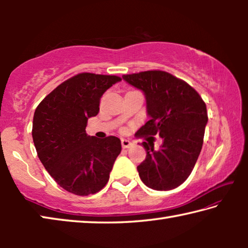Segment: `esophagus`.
<instances>
[{"label":"esophagus","instance_id":"34e87169","mask_svg":"<svg viewBox=\"0 0 248 248\" xmlns=\"http://www.w3.org/2000/svg\"><path fill=\"white\" fill-rule=\"evenodd\" d=\"M121 145H123L124 149H129L130 146H132V142H130L127 139H123L121 140Z\"/></svg>","mask_w":248,"mask_h":248}]
</instances>
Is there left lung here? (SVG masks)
Wrapping results in <instances>:
<instances>
[{
    "label": "left lung",
    "instance_id": "1",
    "mask_svg": "<svg viewBox=\"0 0 248 248\" xmlns=\"http://www.w3.org/2000/svg\"><path fill=\"white\" fill-rule=\"evenodd\" d=\"M130 85L143 92L150 120L137 136L158 134V150L143 142V162L137 167L144 185L155 190H170L182 185L194 170L203 143L207 107L200 95L183 79L164 71L123 75Z\"/></svg>",
    "mask_w": 248,
    "mask_h": 248
}]
</instances>
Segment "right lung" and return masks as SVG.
<instances>
[{"instance_id":"add662e5","label":"right lung","mask_w":248,"mask_h":248,"mask_svg":"<svg viewBox=\"0 0 248 248\" xmlns=\"http://www.w3.org/2000/svg\"><path fill=\"white\" fill-rule=\"evenodd\" d=\"M121 81L116 75L79 73L46 96L36 108L32 140L40 162L60 187L89 196L106 186L121 142L110 136H87V120L99 111L109 87Z\"/></svg>"}]
</instances>
